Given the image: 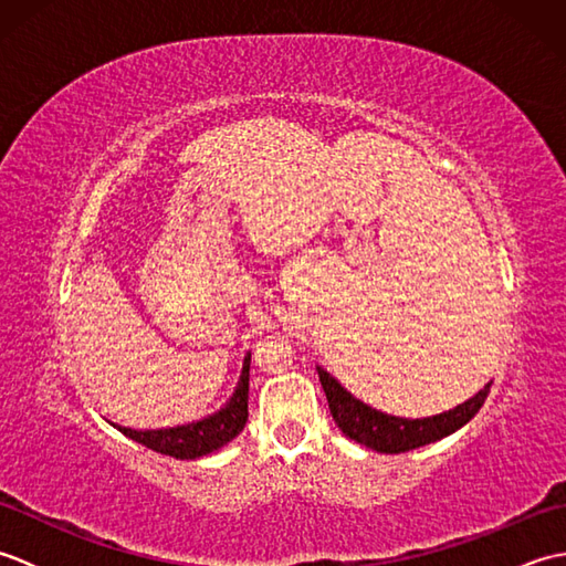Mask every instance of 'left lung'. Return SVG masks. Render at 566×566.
I'll list each match as a JSON object with an SVG mask.
<instances>
[{"mask_svg":"<svg viewBox=\"0 0 566 566\" xmlns=\"http://www.w3.org/2000/svg\"><path fill=\"white\" fill-rule=\"evenodd\" d=\"M248 389H250V353L243 359V371H240V381L231 396V401H226L221 411L201 418L197 423L160 428V430H134L116 423L112 426L116 430H122L130 440L146 444V448L155 452L177 457V460H197V457H203L223 448V444H228L243 432L245 420H248Z\"/></svg>","mask_w":566,"mask_h":566,"instance_id":"8db88e82","label":"left lung"}]
</instances>
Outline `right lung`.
<instances>
[{"mask_svg":"<svg viewBox=\"0 0 566 566\" xmlns=\"http://www.w3.org/2000/svg\"><path fill=\"white\" fill-rule=\"evenodd\" d=\"M316 369H318L321 387L326 391L333 420L338 423V428L355 442L367 444V448L377 452H387V454H399V452L423 448V444L438 442L442 438L452 436L454 430H460L474 418V413L482 408L489 394V384H486V387L479 394H474L472 399L450 408V411L411 420V418H399V416L377 411V408L355 399V396L345 387H340V381L331 377L326 369L323 367H316Z\"/></svg>","mask_w":566,"mask_h":566,"instance_id":"add662e5","label":"right lung"}]
</instances>
